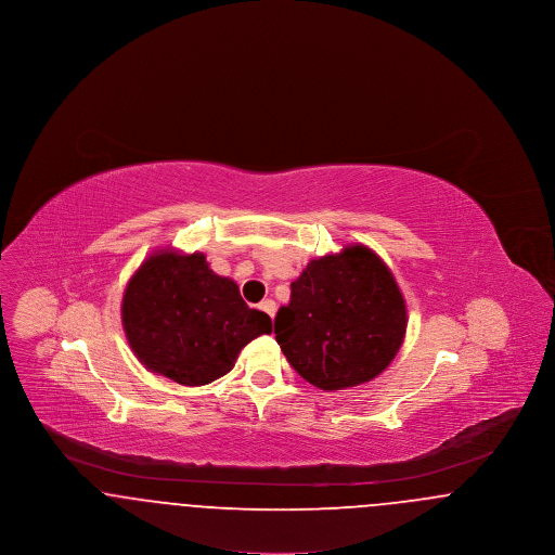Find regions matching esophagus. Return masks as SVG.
<instances>
[{"label": "esophagus", "instance_id": "34e87169", "mask_svg": "<svg viewBox=\"0 0 555 555\" xmlns=\"http://www.w3.org/2000/svg\"><path fill=\"white\" fill-rule=\"evenodd\" d=\"M260 310H262L264 314H268V317L272 318L276 314V304H274L272 299H264V301L260 304Z\"/></svg>", "mask_w": 555, "mask_h": 555}]
</instances>
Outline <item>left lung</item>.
Listing matches in <instances>:
<instances>
[{"instance_id":"1","label":"left lung","mask_w":555,"mask_h":555,"mask_svg":"<svg viewBox=\"0 0 555 555\" xmlns=\"http://www.w3.org/2000/svg\"><path fill=\"white\" fill-rule=\"evenodd\" d=\"M408 310L387 264L366 245L312 260L291 283L274 335L291 366L322 391L369 383L405 337Z\"/></svg>"}]
</instances>
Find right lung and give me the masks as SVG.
I'll return each mask as SVG.
<instances>
[{"label": "right lung", "mask_w": 555, "mask_h": 555, "mask_svg": "<svg viewBox=\"0 0 555 555\" xmlns=\"http://www.w3.org/2000/svg\"><path fill=\"white\" fill-rule=\"evenodd\" d=\"M120 312L139 362L185 387L224 376L245 345L272 333L270 317L251 310L237 283L214 274L197 251L152 254L132 274Z\"/></svg>", "instance_id": "obj_1"}]
</instances>
